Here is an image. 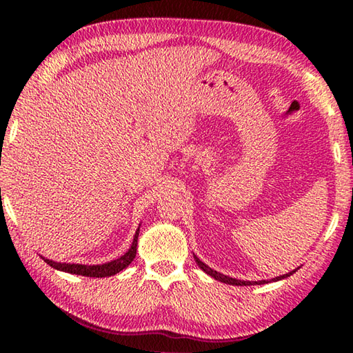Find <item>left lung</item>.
<instances>
[{"label":"left lung","instance_id":"1","mask_svg":"<svg viewBox=\"0 0 353 353\" xmlns=\"http://www.w3.org/2000/svg\"><path fill=\"white\" fill-rule=\"evenodd\" d=\"M194 260H196V263H198V266L201 268L202 271L204 272H207L208 276H212L213 279H216V280H219V282H223V283H227V285H240V286H246V285H261V283H268L266 280H260V282H244V280H238V279H232V277H227V276H224V274H221V272H216V271H213L210 266H207L205 263H202L198 256L194 255ZM296 272V270L294 271H291V272H288V274H283V276H280V277H276V279H272V282H277V280H282V279H286V277H290V276H292V274Z\"/></svg>","mask_w":353,"mask_h":353}]
</instances>
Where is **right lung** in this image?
<instances>
[{
	"label": "right lung",
	"instance_id": "1",
	"mask_svg": "<svg viewBox=\"0 0 353 353\" xmlns=\"http://www.w3.org/2000/svg\"><path fill=\"white\" fill-rule=\"evenodd\" d=\"M139 232L140 227L135 232L132 246L128 250L126 254L119 256L117 260H112L109 263H104V265H97V266H88V265H71V263H56L52 260L43 259L48 265L54 270L70 272V274H77V276H85V277H110L115 276L119 271H123L124 268H128L132 260L135 259L137 254V241H139Z\"/></svg>",
	"mask_w": 353,
	"mask_h": 353
}]
</instances>
